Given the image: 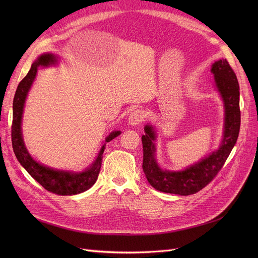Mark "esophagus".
<instances>
[{
	"mask_svg": "<svg viewBox=\"0 0 258 258\" xmlns=\"http://www.w3.org/2000/svg\"><path fill=\"white\" fill-rule=\"evenodd\" d=\"M144 119V114L140 110H135L133 111L128 116V123L133 126L139 125Z\"/></svg>",
	"mask_w": 258,
	"mask_h": 258,
	"instance_id": "34e87169",
	"label": "esophagus"
}]
</instances>
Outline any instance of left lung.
I'll return each mask as SVG.
<instances>
[{
    "label": "left lung",
    "instance_id": "8db88e82",
    "mask_svg": "<svg viewBox=\"0 0 258 258\" xmlns=\"http://www.w3.org/2000/svg\"><path fill=\"white\" fill-rule=\"evenodd\" d=\"M211 72L225 107L224 136L218 151L184 170H164L160 168L156 160V132L150 124L144 126L142 168L148 183L159 191L180 196L200 191L219 173L236 143L240 127L239 86L236 75L227 59L215 61L211 67Z\"/></svg>",
    "mask_w": 258,
    "mask_h": 258
}]
</instances>
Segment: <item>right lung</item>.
<instances>
[{"label": "right lung", "mask_w": 258, "mask_h": 258, "mask_svg": "<svg viewBox=\"0 0 258 258\" xmlns=\"http://www.w3.org/2000/svg\"><path fill=\"white\" fill-rule=\"evenodd\" d=\"M54 56L51 54H44L40 55L31 66L30 70L18 86L15 98H13V117L11 126V141L13 152L16 154L17 159L21 165L28 171L31 177L42 185L46 190L59 195V196H72L81 194L89 188H91L96 182L98 174L101 168L103 152L105 144L102 145L101 150L92 163V165L81 172H71L64 170H57L45 165L39 164L38 162L32 159L30 154L27 151L24 144L22 135V117L24 104L27 95L33 84V80L36 76L38 67H47L54 62ZM121 133L115 131L111 133L105 139V142H110L114 138L118 137Z\"/></svg>", "instance_id": "obj_1"}]
</instances>
